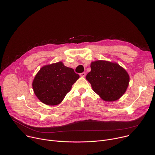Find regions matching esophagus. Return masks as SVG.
<instances>
[{
    "instance_id": "obj_1",
    "label": "esophagus",
    "mask_w": 155,
    "mask_h": 155,
    "mask_svg": "<svg viewBox=\"0 0 155 155\" xmlns=\"http://www.w3.org/2000/svg\"><path fill=\"white\" fill-rule=\"evenodd\" d=\"M79 75H80L81 77H84V76H86V72H82V73H80Z\"/></svg>"
}]
</instances>
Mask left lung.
I'll list each match as a JSON object with an SVG mask.
<instances>
[{"mask_svg":"<svg viewBox=\"0 0 155 155\" xmlns=\"http://www.w3.org/2000/svg\"><path fill=\"white\" fill-rule=\"evenodd\" d=\"M91 68L86 79L104 101H116L124 94L130 76L124 68L117 63L101 60L92 62Z\"/></svg>","mask_w":155,"mask_h":155,"instance_id":"obj_1","label":"left lung"}]
</instances>
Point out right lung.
<instances>
[{"mask_svg": "<svg viewBox=\"0 0 155 155\" xmlns=\"http://www.w3.org/2000/svg\"><path fill=\"white\" fill-rule=\"evenodd\" d=\"M79 78L73 69L65 66L62 62L44 66L34 79V92L42 103L49 106L58 105Z\"/></svg>", "mask_w": 155, "mask_h": 155, "instance_id": "add662e5", "label": "right lung"}]
</instances>
